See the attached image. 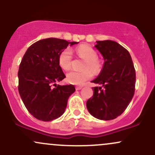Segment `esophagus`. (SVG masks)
Instances as JSON below:
<instances>
[{"label": "esophagus", "mask_w": 155, "mask_h": 155, "mask_svg": "<svg viewBox=\"0 0 155 155\" xmlns=\"http://www.w3.org/2000/svg\"><path fill=\"white\" fill-rule=\"evenodd\" d=\"M81 88H82V87H81V86H76V90H81Z\"/></svg>", "instance_id": "34e87169"}]
</instances>
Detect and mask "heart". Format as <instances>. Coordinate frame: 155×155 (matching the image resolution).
<instances>
[{
	"label": "heart",
	"mask_w": 155,
	"mask_h": 155,
	"mask_svg": "<svg viewBox=\"0 0 155 155\" xmlns=\"http://www.w3.org/2000/svg\"><path fill=\"white\" fill-rule=\"evenodd\" d=\"M76 53L80 58L85 60L83 65V71H72L67 74L66 79L68 83L75 85H82L92 76L91 70L93 72H98L101 65L97 58V55L95 49L87 44H81L75 49ZM72 51L71 49L66 48L60 53L58 63L63 70L68 71L71 67Z\"/></svg>",
	"instance_id": "heart-1"
}]
</instances>
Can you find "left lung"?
<instances>
[{
    "mask_svg": "<svg viewBox=\"0 0 155 155\" xmlns=\"http://www.w3.org/2000/svg\"><path fill=\"white\" fill-rule=\"evenodd\" d=\"M95 47L104 57V64L92 82L102 87H94L87 108L95 118L114 120L123 113L134 95L136 71L129 51L116 41H97Z\"/></svg>",
    "mask_w": 155,
    "mask_h": 155,
    "instance_id": "left-lung-1",
    "label": "left lung"
}]
</instances>
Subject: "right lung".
Here are the masks:
<instances>
[{"mask_svg": "<svg viewBox=\"0 0 155 155\" xmlns=\"http://www.w3.org/2000/svg\"><path fill=\"white\" fill-rule=\"evenodd\" d=\"M77 43L49 38L27 49L19 68L18 90L26 108L35 118L51 121L65 111L68 99L76 89L72 84H55L65 78L58 57L68 44Z\"/></svg>", "mask_w": 155, "mask_h": 155, "instance_id": "1", "label": "right lung"}]
</instances>
